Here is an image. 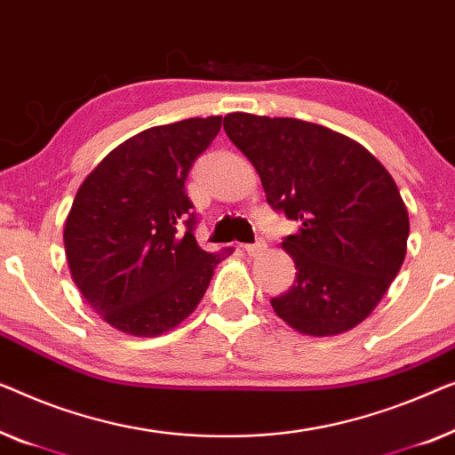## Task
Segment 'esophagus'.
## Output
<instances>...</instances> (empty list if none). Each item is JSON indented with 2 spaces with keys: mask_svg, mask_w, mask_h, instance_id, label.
<instances>
[{
  "mask_svg": "<svg viewBox=\"0 0 455 455\" xmlns=\"http://www.w3.org/2000/svg\"><path fill=\"white\" fill-rule=\"evenodd\" d=\"M264 249H266L264 239H258L255 243H249V245L243 247V251H245L247 255H258V253L264 251Z\"/></svg>",
  "mask_w": 455,
  "mask_h": 455,
  "instance_id": "1",
  "label": "esophagus"
}]
</instances>
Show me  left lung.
<instances>
[{
	"mask_svg": "<svg viewBox=\"0 0 455 455\" xmlns=\"http://www.w3.org/2000/svg\"><path fill=\"white\" fill-rule=\"evenodd\" d=\"M225 132L259 172L267 204L299 222L283 239L297 276L270 299L276 315L309 336L355 328L406 255L411 225L392 175L355 140L309 121L230 113Z\"/></svg>",
	"mask_w": 455,
	"mask_h": 455,
	"instance_id": "1",
	"label": "left lung"
}]
</instances>
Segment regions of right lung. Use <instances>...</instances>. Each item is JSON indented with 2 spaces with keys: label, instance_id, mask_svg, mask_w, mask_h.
Returning <instances> with one entry per match:
<instances>
[{
  "label": "right lung",
  "instance_id": "add662e5",
  "mask_svg": "<svg viewBox=\"0 0 455 455\" xmlns=\"http://www.w3.org/2000/svg\"><path fill=\"white\" fill-rule=\"evenodd\" d=\"M222 117H191L125 140L80 185L63 230L69 272L107 323L158 336L200 303L216 264L233 249L204 251L185 194L196 158Z\"/></svg>",
  "mask_w": 455,
  "mask_h": 455
}]
</instances>
